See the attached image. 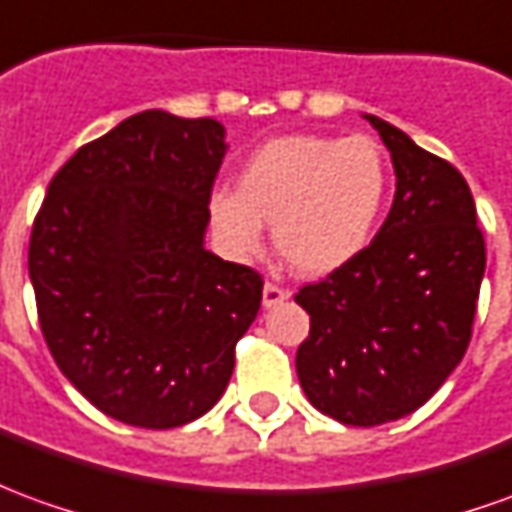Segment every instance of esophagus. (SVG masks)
Here are the masks:
<instances>
[{"label":"esophagus","mask_w":512,"mask_h":512,"mask_svg":"<svg viewBox=\"0 0 512 512\" xmlns=\"http://www.w3.org/2000/svg\"><path fill=\"white\" fill-rule=\"evenodd\" d=\"M291 296V291L288 288H282L280 282L268 280L266 288H263V305L271 307V305H280V302H285Z\"/></svg>","instance_id":"1"}]
</instances>
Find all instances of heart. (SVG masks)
I'll use <instances>...</instances> for the list:
<instances>
[{"instance_id":"b5f03b06","label":"heart","mask_w":512,"mask_h":512,"mask_svg":"<svg viewBox=\"0 0 512 512\" xmlns=\"http://www.w3.org/2000/svg\"><path fill=\"white\" fill-rule=\"evenodd\" d=\"M388 196V169L371 138L293 132L249 152L238 188L207 199L210 227L232 257L263 249V221L299 274H330L371 241Z\"/></svg>"}]
</instances>
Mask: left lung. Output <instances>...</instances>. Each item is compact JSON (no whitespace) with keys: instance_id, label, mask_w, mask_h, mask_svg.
Here are the masks:
<instances>
[{"instance_id":"8db88e82","label":"left lung","mask_w":512,"mask_h":512,"mask_svg":"<svg viewBox=\"0 0 512 512\" xmlns=\"http://www.w3.org/2000/svg\"><path fill=\"white\" fill-rule=\"evenodd\" d=\"M396 196L380 232L346 266L293 296L310 316L296 374L310 405L352 427L413 413L471 341L485 238L463 174L388 121Z\"/></svg>"}]
</instances>
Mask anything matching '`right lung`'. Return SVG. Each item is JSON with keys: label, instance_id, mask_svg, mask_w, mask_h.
Masks as SVG:
<instances>
[{"label": "right lung", "instance_id": "right-lung-1", "mask_svg": "<svg viewBox=\"0 0 512 512\" xmlns=\"http://www.w3.org/2000/svg\"><path fill=\"white\" fill-rule=\"evenodd\" d=\"M224 149L216 119L144 110L80 146L32 221L46 346L91 405L132 427L205 416L260 310L255 268L202 246Z\"/></svg>", "mask_w": 512, "mask_h": 512}]
</instances>
